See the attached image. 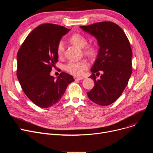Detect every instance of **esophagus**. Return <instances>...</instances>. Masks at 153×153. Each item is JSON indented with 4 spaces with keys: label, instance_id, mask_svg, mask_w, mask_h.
I'll use <instances>...</instances> for the list:
<instances>
[{
    "label": "esophagus",
    "instance_id": "esophagus-1",
    "mask_svg": "<svg viewBox=\"0 0 153 153\" xmlns=\"http://www.w3.org/2000/svg\"><path fill=\"white\" fill-rule=\"evenodd\" d=\"M74 80H76V81H81V80H82L84 79L83 77H81V76H75L74 77Z\"/></svg>",
    "mask_w": 153,
    "mask_h": 153
}]
</instances>
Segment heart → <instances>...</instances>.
<instances>
[{"label":"heart","mask_w":153,"mask_h":153,"mask_svg":"<svg viewBox=\"0 0 153 153\" xmlns=\"http://www.w3.org/2000/svg\"><path fill=\"white\" fill-rule=\"evenodd\" d=\"M71 42L75 45L79 46V48H83L87 45L86 38L80 34H74L72 35L70 38ZM84 51L86 53L89 55H93L95 53V50L94 47L91 46H87ZM64 52V43L63 41H60L57 46V54L59 56H62ZM89 62L86 60L81 61H71L68 62L64 68L65 70L69 72L70 74L73 75H81L84 71L89 68Z\"/></svg>","instance_id":"1"}]
</instances>
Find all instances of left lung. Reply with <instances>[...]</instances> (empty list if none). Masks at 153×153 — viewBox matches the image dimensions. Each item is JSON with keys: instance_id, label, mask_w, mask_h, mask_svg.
Masks as SVG:
<instances>
[{"instance_id": "1", "label": "left lung", "mask_w": 153, "mask_h": 153, "mask_svg": "<svg viewBox=\"0 0 153 153\" xmlns=\"http://www.w3.org/2000/svg\"><path fill=\"white\" fill-rule=\"evenodd\" d=\"M83 31L94 36L99 46L97 58L91 71L95 85L87 92L89 99L99 105H110L121 95L132 72V51L123 30L110 22L80 26ZM103 72L100 79L94 73ZM99 73V72H98Z\"/></svg>"}]
</instances>
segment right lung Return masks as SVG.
<instances>
[{"mask_svg": "<svg viewBox=\"0 0 153 153\" xmlns=\"http://www.w3.org/2000/svg\"><path fill=\"white\" fill-rule=\"evenodd\" d=\"M70 29L45 23L35 28L26 38L17 53V76L22 89L35 105L50 107L62 97L72 76L61 72L56 79L50 75L58 60L57 46Z\"/></svg>", "mask_w": 153, "mask_h": 153, "instance_id": "right-lung-1", "label": "right lung"}]
</instances>
